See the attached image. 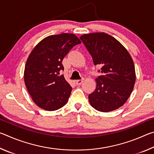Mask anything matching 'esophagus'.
<instances>
[{"label":"esophagus","instance_id":"1","mask_svg":"<svg viewBox=\"0 0 154 154\" xmlns=\"http://www.w3.org/2000/svg\"><path fill=\"white\" fill-rule=\"evenodd\" d=\"M83 79L76 80V81H75V83H76V84H77V85H79L82 84V83H83Z\"/></svg>","mask_w":154,"mask_h":154}]
</instances>
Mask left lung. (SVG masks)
Segmentation results:
<instances>
[{
    "mask_svg": "<svg viewBox=\"0 0 154 154\" xmlns=\"http://www.w3.org/2000/svg\"><path fill=\"white\" fill-rule=\"evenodd\" d=\"M80 39L94 65L102 66V75L96 79V89L88 96L91 106L101 112L116 110L133 90L136 73L132 57L118 40L105 32L85 34Z\"/></svg>",
    "mask_w": 154,
    "mask_h": 154,
    "instance_id": "left-lung-1",
    "label": "left lung"
}]
</instances>
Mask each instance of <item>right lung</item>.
<instances>
[{
	"label": "right lung",
	"mask_w": 154,
	"mask_h": 154,
	"mask_svg": "<svg viewBox=\"0 0 154 154\" xmlns=\"http://www.w3.org/2000/svg\"><path fill=\"white\" fill-rule=\"evenodd\" d=\"M81 41L71 33L47 36L31 51L24 69V82L32 100L46 111H55L66 105L72 88L60 76L62 60Z\"/></svg>",
	"instance_id": "right-lung-1"
}]
</instances>
